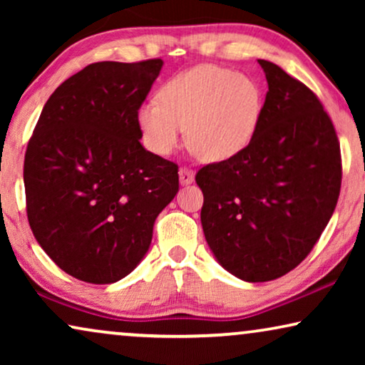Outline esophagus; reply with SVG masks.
I'll return each instance as SVG.
<instances>
[{
	"label": "esophagus",
	"instance_id": "obj_1",
	"mask_svg": "<svg viewBox=\"0 0 365 365\" xmlns=\"http://www.w3.org/2000/svg\"><path fill=\"white\" fill-rule=\"evenodd\" d=\"M179 181H181V184H191L194 181L192 169L187 166H182L181 169H179Z\"/></svg>",
	"mask_w": 365,
	"mask_h": 365
}]
</instances>
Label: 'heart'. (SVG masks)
<instances>
[{"mask_svg": "<svg viewBox=\"0 0 365 365\" xmlns=\"http://www.w3.org/2000/svg\"><path fill=\"white\" fill-rule=\"evenodd\" d=\"M262 114V91L246 74L204 64L168 79L158 101L138 109L144 144L169 156L187 128L189 148L202 161H224L249 146Z\"/></svg>", "mask_w": 365, "mask_h": 365, "instance_id": "b5f03b06", "label": "heart"}]
</instances>
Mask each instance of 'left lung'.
Here are the masks:
<instances>
[{
  "mask_svg": "<svg viewBox=\"0 0 365 365\" xmlns=\"http://www.w3.org/2000/svg\"><path fill=\"white\" fill-rule=\"evenodd\" d=\"M259 64L269 91L252 141L196 174L209 247L247 282L281 277L309 256L342 181L341 144L322 103L277 64Z\"/></svg>",
  "mask_w": 365,
  "mask_h": 365,
  "instance_id": "left-lung-1",
  "label": "left lung"
}]
</instances>
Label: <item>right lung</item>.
<instances>
[{
	"label": "right lung",
	"instance_id": "right-lung-1",
	"mask_svg": "<svg viewBox=\"0 0 365 365\" xmlns=\"http://www.w3.org/2000/svg\"><path fill=\"white\" fill-rule=\"evenodd\" d=\"M163 59L93 63L44 104L24 156L31 231L59 269L111 284L141 262L179 191L178 164L143 148L138 109Z\"/></svg>",
	"mask_w": 365,
	"mask_h": 365
}]
</instances>
